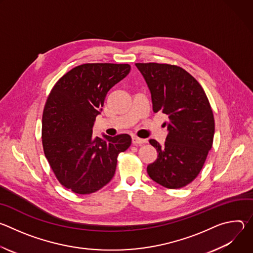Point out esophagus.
I'll list each match as a JSON object with an SVG mask.
<instances>
[{
  "mask_svg": "<svg viewBox=\"0 0 253 253\" xmlns=\"http://www.w3.org/2000/svg\"><path fill=\"white\" fill-rule=\"evenodd\" d=\"M146 142H147L146 139H142L137 136H132V143L134 144V145H138V144H144Z\"/></svg>",
  "mask_w": 253,
  "mask_h": 253,
  "instance_id": "obj_1",
  "label": "esophagus"
}]
</instances>
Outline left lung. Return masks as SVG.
I'll use <instances>...</instances> for the list:
<instances>
[{
    "instance_id": "8db88e82",
    "label": "left lung",
    "mask_w": 253,
    "mask_h": 253,
    "mask_svg": "<svg viewBox=\"0 0 253 253\" xmlns=\"http://www.w3.org/2000/svg\"><path fill=\"white\" fill-rule=\"evenodd\" d=\"M152 98L154 113L167 115L168 134L163 146L150 139L157 159L147 166L156 183L182 188L200 173L214 136V117L198 81L183 68L159 63H136Z\"/></svg>"
}]
</instances>
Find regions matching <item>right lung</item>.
Returning a JSON list of instances; mask_svg holds the SVG:
<instances>
[{
  "instance_id": "1",
  "label": "right lung",
  "mask_w": 253,
  "mask_h": 253,
  "mask_svg": "<svg viewBox=\"0 0 253 253\" xmlns=\"http://www.w3.org/2000/svg\"><path fill=\"white\" fill-rule=\"evenodd\" d=\"M128 64L88 63L62 76L43 111L42 144L58 181L76 194H90L111 181L117 157L131 137H95L92 127L106 95L130 72Z\"/></svg>"
}]
</instances>
